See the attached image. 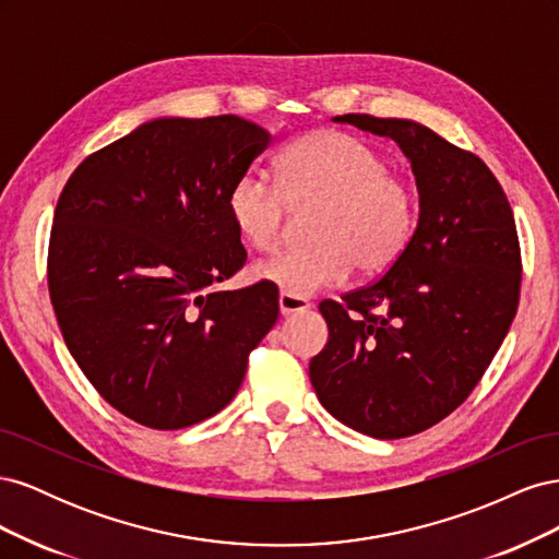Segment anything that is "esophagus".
Wrapping results in <instances>:
<instances>
[{"label": "esophagus", "instance_id": "esophagus-1", "mask_svg": "<svg viewBox=\"0 0 559 559\" xmlns=\"http://www.w3.org/2000/svg\"><path fill=\"white\" fill-rule=\"evenodd\" d=\"M310 308H312V302L308 298H298V296H292V294H280V312L284 317L306 312Z\"/></svg>", "mask_w": 559, "mask_h": 559}]
</instances>
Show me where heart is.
<instances>
[{
    "label": "heart",
    "instance_id": "1",
    "mask_svg": "<svg viewBox=\"0 0 559 559\" xmlns=\"http://www.w3.org/2000/svg\"><path fill=\"white\" fill-rule=\"evenodd\" d=\"M289 202H319L310 230L317 242L253 265V275L298 298L345 282L354 267L368 277L386 273L419 224L415 186L389 173L380 148L337 130L310 132L286 148L277 158V183L242 173L230 183L226 210L251 249L273 251Z\"/></svg>",
    "mask_w": 559,
    "mask_h": 559
}]
</instances>
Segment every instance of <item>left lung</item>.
<instances>
[{
	"instance_id": "8db88e82",
	"label": "left lung",
	"mask_w": 559,
	"mask_h": 559,
	"mask_svg": "<svg viewBox=\"0 0 559 559\" xmlns=\"http://www.w3.org/2000/svg\"><path fill=\"white\" fill-rule=\"evenodd\" d=\"M408 156L419 224L373 284L321 300L329 343L310 361L321 405L349 429L384 438L425 431L460 408L518 312L522 259L513 210L492 170L427 126L335 116Z\"/></svg>"
}]
</instances>
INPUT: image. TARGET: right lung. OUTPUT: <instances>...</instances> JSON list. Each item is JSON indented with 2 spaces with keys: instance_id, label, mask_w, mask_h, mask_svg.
<instances>
[{
  "instance_id": "obj_1",
  "label": "right lung",
  "mask_w": 559,
  "mask_h": 559,
  "mask_svg": "<svg viewBox=\"0 0 559 559\" xmlns=\"http://www.w3.org/2000/svg\"><path fill=\"white\" fill-rule=\"evenodd\" d=\"M270 132L224 114L156 118L91 154L58 198L48 294L67 349L118 413L175 431L238 394L275 326V286L216 289L247 261L230 183Z\"/></svg>"
}]
</instances>
